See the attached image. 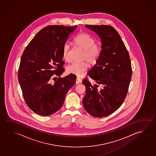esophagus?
Wrapping results in <instances>:
<instances>
[{"label": "esophagus", "mask_w": 156, "mask_h": 156, "mask_svg": "<svg viewBox=\"0 0 156 156\" xmlns=\"http://www.w3.org/2000/svg\"><path fill=\"white\" fill-rule=\"evenodd\" d=\"M82 80H81L80 78L79 77H77L76 79V84H79L81 83Z\"/></svg>", "instance_id": "esophagus-1"}]
</instances>
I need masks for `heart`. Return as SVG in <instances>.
Instances as JSON below:
<instances>
[{
	"mask_svg": "<svg viewBox=\"0 0 156 156\" xmlns=\"http://www.w3.org/2000/svg\"><path fill=\"white\" fill-rule=\"evenodd\" d=\"M94 38L86 32H82L75 37L74 44L75 46L83 50L81 59H86L90 64H95L101 54V47L95 43ZM63 59L66 62L70 61V49L69 45L65 44L62 50ZM89 67L86 62L73 63L67 67V73L81 77L84 74Z\"/></svg>",
	"mask_w": 156,
	"mask_h": 156,
	"instance_id": "obj_1",
	"label": "heart"
}]
</instances>
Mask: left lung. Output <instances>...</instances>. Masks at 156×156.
I'll list each match as a JSON object with an SVG mask.
<instances>
[{
  "instance_id": "obj_1",
  "label": "left lung",
  "mask_w": 156,
  "mask_h": 156,
  "mask_svg": "<svg viewBox=\"0 0 156 156\" xmlns=\"http://www.w3.org/2000/svg\"><path fill=\"white\" fill-rule=\"evenodd\" d=\"M96 32L102 42L97 64L87 74L101 84L92 86L88 78L83 99L85 110L92 116L101 118L115 111L123 104L129 90L132 70L129 52L118 32L110 25H86Z\"/></svg>"
}]
</instances>
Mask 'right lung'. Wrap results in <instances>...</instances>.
Here are the masks:
<instances>
[{
	"label": "right lung",
	"mask_w": 156,
	"mask_h": 156,
	"mask_svg": "<svg viewBox=\"0 0 156 156\" xmlns=\"http://www.w3.org/2000/svg\"><path fill=\"white\" fill-rule=\"evenodd\" d=\"M49 25L35 35L23 53L18 76L26 104L35 113L48 116L61 108L76 76L64 72L62 50L69 35L76 28ZM56 76L59 78L55 80ZM51 80L55 83L51 84Z\"/></svg>",
	"instance_id": "right-lung-1"
}]
</instances>
